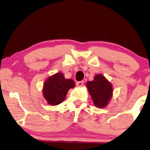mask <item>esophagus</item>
Returning <instances> with one entry per match:
<instances>
[{
  "label": "esophagus",
  "mask_w": 150,
  "mask_h": 150,
  "mask_svg": "<svg viewBox=\"0 0 150 150\" xmlns=\"http://www.w3.org/2000/svg\"><path fill=\"white\" fill-rule=\"evenodd\" d=\"M83 84H84V81H80V82H78L76 83V85L78 87H82Z\"/></svg>",
  "instance_id": "obj_1"
}]
</instances>
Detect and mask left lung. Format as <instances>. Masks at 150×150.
Listing matches in <instances>:
<instances>
[{
    "instance_id": "left-lung-1",
    "label": "left lung",
    "mask_w": 150,
    "mask_h": 150,
    "mask_svg": "<svg viewBox=\"0 0 150 150\" xmlns=\"http://www.w3.org/2000/svg\"><path fill=\"white\" fill-rule=\"evenodd\" d=\"M86 87L97 108H103L108 104L112 96L113 88L111 83L104 76L96 75L94 80L87 82Z\"/></svg>"
}]
</instances>
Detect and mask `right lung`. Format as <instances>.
I'll return each instance as SVG.
<instances>
[{
	"mask_svg": "<svg viewBox=\"0 0 150 150\" xmlns=\"http://www.w3.org/2000/svg\"><path fill=\"white\" fill-rule=\"evenodd\" d=\"M75 86L72 79H66L61 72L56 73L46 79L43 86V96L48 104L56 105L65 99L68 91Z\"/></svg>",
	"mask_w": 150,
	"mask_h": 150,
	"instance_id": "obj_1",
	"label": "right lung"
}]
</instances>
